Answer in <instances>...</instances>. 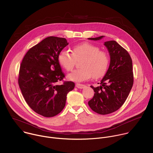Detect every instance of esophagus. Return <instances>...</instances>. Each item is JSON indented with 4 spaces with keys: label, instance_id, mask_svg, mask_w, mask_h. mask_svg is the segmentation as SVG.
I'll return each instance as SVG.
<instances>
[{
    "label": "esophagus",
    "instance_id": "1",
    "mask_svg": "<svg viewBox=\"0 0 153 153\" xmlns=\"http://www.w3.org/2000/svg\"><path fill=\"white\" fill-rule=\"evenodd\" d=\"M76 87L78 88H84L85 85L84 84H79V83H77L76 84Z\"/></svg>",
    "mask_w": 153,
    "mask_h": 153
}]
</instances>
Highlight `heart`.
I'll return each instance as SVG.
<instances>
[{
    "instance_id": "b5f03b06",
    "label": "heart",
    "mask_w": 153,
    "mask_h": 153,
    "mask_svg": "<svg viewBox=\"0 0 153 153\" xmlns=\"http://www.w3.org/2000/svg\"><path fill=\"white\" fill-rule=\"evenodd\" d=\"M69 51L63 50L58 55L59 65L66 71H71L76 60H81L80 69L74 71L68 75L69 79L76 82H82L103 76L108 71L109 65V57L108 53L88 42H84L74 46Z\"/></svg>"
}]
</instances>
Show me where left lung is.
<instances>
[{
    "instance_id": "1",
    "label": "left lung",
    "mask_w": 153,
    "mask_h": 153,
    "mask_svg": "<svg viewBox=\"0 0 153 153\" xmlns=\"http://www.w3.org/2000/svg\"><path fill=\"white\" fill-rule=\"evenodd\" d=\"M103 37L88 39L97 41ZM104 45L110 55V65L100 86H90L95 93L88 102L93 111L101 115L118 110L125 102L133 84L132 60L128 53L115 41L105 42Z\"/></svg>"
}]
</instances>
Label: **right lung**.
<instances>
[{"mask_svg": "<svg viewBox=\"0 0 153 153\" xmlns=\"http://www.w3.org/2000/svg\"><path fill=\"white\" fill-rule=\"evenodd\" d=\"M68 44L65 38L47 37L29 49L20 65L18 82L22 94L32 110L45 117L63 109L67 94L75 87L72 81L57 84L65 77L58 55Z\"/></svg>", "mask_w": 153, "mask_h": 153, "instance_id": "1", "label": "right lung"}]
</instances>
